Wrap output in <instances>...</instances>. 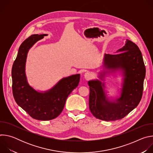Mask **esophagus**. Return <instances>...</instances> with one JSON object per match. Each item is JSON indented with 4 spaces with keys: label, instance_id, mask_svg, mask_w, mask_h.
Segmentation results:
<instances>
[{
    "label": "esophagus",
    "instance_id": "1",
    "mask_svg": "<svg viewBox=\"0 0 153 153\" xmlns=\"http://www.w3.org/2000/svg\"><path fill=\"white\" fill-rule=\"evenodd\" d=\"M84 78L86 80H90V79H91L92 78V74L90 73H89V72H86V73H85L84 74Z\"/></svg>",
    "mask_w": 153,
    "mask_h": 153
}]
</instances>
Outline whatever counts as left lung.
<instances>
[{"mask_svg": "<svg viewBox=\"0 0 153 153\" xmlns=\"http://www.w3.org/2000/svg\"><path fill=\"white\" fill-rule=\"evenodd\" d=\"M103 67L105 71L99 76L101 80H104L106 73L120 72L123 79L120 97L109 99L105 82L98 79L90 80V110L97 119L119 120L133 110L142 99L146 73L142 53L136 44L126 39L125 46L116 54H105Z\"/></svg>", "mask_w": 153, "mask_h": 153, "instance_id": "8db88e82", "label": "left lung"}]
</instances>
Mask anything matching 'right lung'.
Segmentation results:
<instances>
[{
  "instance_id": "add662e5",
  "label": "right lung",
  "mask_w": 153,
  "mask_h": 153,
  "mask_svg": "<svg viewBox=\"0 0 153 153\" xmlns=\"http://www.w3.org/2000/svg\"><path fill=\"white\" fill-rule=\"evenodd\" d=\"M47 34H33L20 45L12 67L13 94L17 104L32 118L50 120L62 111L65 102L78 86L80 74H74L60 80L52 88L39 92L31 86L25 73V65L29 50Z\"/></svg>"
}]
</instances>
